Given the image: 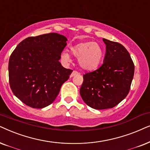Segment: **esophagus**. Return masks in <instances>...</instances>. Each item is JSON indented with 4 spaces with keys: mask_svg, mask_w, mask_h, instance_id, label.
I'll return each mask as SVG.
<instances>
[{
    "mask_svg": "<svg viewBox=\"0 0 150 150\" xmlns=\"http://www.w3.org/2000/svg\"><path fill=\"white\" fill-rule=\"evenodd\" d=\"M78 75V72L76 71H73V73H71V77H73V76H75V75Z\"/></svg>",
    "mask_w": 150,
    "mask_h": 150,
    "instance_id": "34e87169",
    "label": "esophagus"
}]
</instances>
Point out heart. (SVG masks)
<instances>
[{
    "label": "heart",
    "mask_w": 150,
    "mask_h": 150,
    "mask_svg": "<svg viewBox=\"0 0 150 150\" xmlns=\"http://www.w3.org/2000/svg\"><path fill=\"white\" fill-rule=\"evenodd\" d=\"M72 55L78 57L77 61L81 69L86 71H94L100 64L103 57L102 47L97 42H83L70 47ZM61 58L65 63L71 62V57L67 52L63 51Z\"/></svg>",
    "instance_id": "1"
}]
</instances>
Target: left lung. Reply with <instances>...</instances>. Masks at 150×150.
Returning a JSON list of instances; mask_svg holds the SVG:
<instances>
[{"instance_id":"obj_1","label":"left lung","mask_w":150,"mask_h":150,"mask_svg":"<svg viewBox=\"0 0 150 150\" xmlns=\"http://www.w3.org/2000/svg\"><path fill=\"white\" fill-rule=\"evenodd\" d=\"M106 52L103 64L83 75L79 93L94 109L112 108L129 93L134 73L130 55L122 45L103 38Z\"/></svg>"}]
</instances>
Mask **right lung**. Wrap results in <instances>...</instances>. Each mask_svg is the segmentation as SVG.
<instances>
[{"label":"right lung","mask_w":150,"mask_h":150,"mask_svg":"<svg viewBox=\"0 0 150 150\" xmlns=\"http://www.w3.org/2000/svg\"><path fill=\"white\" fill-rule=\"evenodd\" d=\"M67 38L56 33L29 37L20 42L9 60V81L13 93L33 108L54 101L73 71L59 62Z\"/></svg>","instance_id":"obj_1"}]
</instances>
